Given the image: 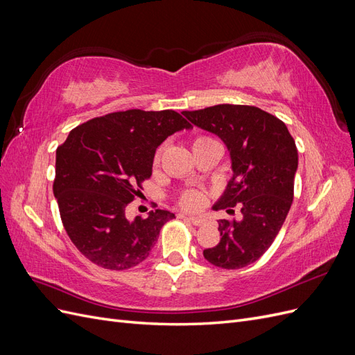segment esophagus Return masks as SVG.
Listing matches in <instances>:
<instances>
[{
	"mask_svg": "<svg viewBox=\"0 0 355 355\" xmlns=\"http://www.w3.org/2000/svg\"><path fill=\"white\" fill-rule=\"evenodd\" d=\"M180 218L188 219L192 225H196V227H200V225L204 223V220L201 218H194V216H185V214H180Z\"/></svg>",
	"mask_w": 355,
	"mask_h": 355,
	"instance_id": "1",
	"label": "esophagus"
}]
</instances>
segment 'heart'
<instances>
[{
    "label": "heart",
    "instance_id": "b5f03b06",
    "mask_svg": "<svg viewBox=\"0 0 355 355\" xmlns=\"http://www.w3.org/2000/svg\"><path fill=\"white\" fill-rule=\"evenodd\" d=\"M204 139H209V137L198 136V137H196L194 144L201 142V141H204ZM159 157H161V148L154 155V164H158ZM204 202H206V196H204V192H201L198 189H187L179 196V204L187 210H200L204 206Z\"/></svg>",
    "mask_w": 355,
    "mask_h": 355
}]
</instances>
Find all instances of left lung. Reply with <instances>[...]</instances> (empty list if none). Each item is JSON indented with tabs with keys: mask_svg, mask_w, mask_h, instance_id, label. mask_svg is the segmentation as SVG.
<instances>
[{
	"mask_svg": "<svg viewBox=\"0 0 355 355\" xmlns=\"http://www.w3.org/2000/svg\"><path fill=\"white\" fill-rule=\"evenodd\" d=\"M188 120L218 135L232 161L228 182L214 210L239 204L240 220L220 219V241L202 252L223 270H240L270 249L293 201L297 149L286 124L270 112L249 105H214L184 111Z\"/></svg>",
	"mask_w": 355,
	"mask_h": 355,
	"instance_id": "left-lung-1",
	"label": "left lung"
}]
</instances>
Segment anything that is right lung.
<instances>
[{"label":"right lung","mask_w":355,"mask_h":355,"mask_svg":"<svg viewBox=\"0 0 355 355\" xmlns=\"http://www.w3.org/2000/svg\"><path fill=\"white\" fill-rule=\"evenodd\" d=\"M191 124L179 112L128 110L72 128L56 149L53 194L73 245L94 265L124 271L144 262L168 210L128 220L125 209L153 175L157 148Z\"/></svg>","instance_id":"obj_1"}]
</instances>
